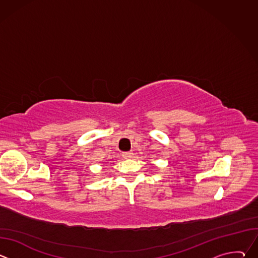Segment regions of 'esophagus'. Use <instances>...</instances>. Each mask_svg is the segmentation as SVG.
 <instances>
[{
	"mask_svg": "<svg viewBox=\"0 0 258 258\" xmlns=\"http://www.w3.org/2000/svg\"><path fill=\"white\" fill-rule=\"evenodd\" d=\"M133 156H134V153H133V152H123V153H122V157H123L124 159L133 158Z\"/></svg>",
	"mask_w": 258,
	"mask_h": 258,
	"instance_id": "34e87169",
	"label": "esophagus"
}]
</instances>
